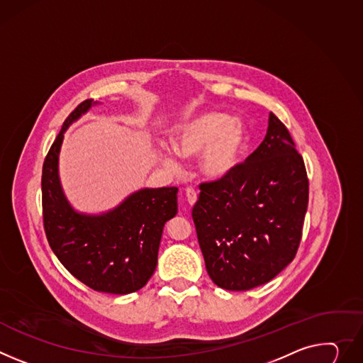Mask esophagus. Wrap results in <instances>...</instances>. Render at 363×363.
<instances>
[{"label": "esophagus", "mask_w": 363, "mask_h": 363, "mask_svg": "<svg viewBox=\"0 0 363 363\" xmlns=\"http://www.w3.org/2000/svg\"><path fill=\"white\" fill-rule=\"evenodd\" d=\"M185 196H186V203L189 206H194L196 203V199H199V195H196V191L194 188H186L185 189Z\"/></svg>", "instance_id": "1"}]
</instances>
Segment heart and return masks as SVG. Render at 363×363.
Instances as JSON below:
<instances>
[{
	"label": "heart",
	"instance_id": "obj_1",
	"mask_svg": "<svg viewBox=\"0 0 363 363\" xmlns=\"http://www.w3.org/2000/svg\"><path fill=\"white\" fill-rule=\"evenodd\" d=\"M250 133L247 124L221 111H203L178 123L172 131V149L181 159L200 156L201 175L208 181L232 177L245 160ZM159 160L169 169H178L177 157L163 150Z\"/></svg>",
	"mask_w": 363,
	"mask_h": 363
}]
</instances>
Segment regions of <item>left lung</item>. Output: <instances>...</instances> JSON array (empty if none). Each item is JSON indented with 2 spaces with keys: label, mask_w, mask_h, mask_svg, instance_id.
Returning <instances> with one entry per match:
<instances>
[{
  "label": "left lung",
  "mask_w": 363,
  "mask_h": 363,
  "mask_svg": "<svg viewBox=\"0 0 363 363\" xmlns=\"http://www.w3.org/2000/svg\"><path fill=\"white\" fill-rule=\"evenodd\" d=\"M200 189L192 220L217 286L247 291L289 265L301 242L308 179L301 155L275 114L269 113L265 139L239 169Z\"/></svg>",
  "instance_id": "left-lung-1"
}]
</instances>
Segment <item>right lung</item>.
<instances>
[{
  "mask_svg": "<svg viewBox=\"0 0 363 363\" xmlns=\"http://www.w3.org/2000/svg\"><path fill=\"white\" fill-rule=\"evenodd\" d=\"M98 104L85 100L69 114L45 159V232L53 253L77 279L95 291L124 295L143 288L153 275L163 227L178 213V188H142L100 214L72 207L59 177L63 135Z\"/></svg>",
  "mask_w": 363,
  "mask_h": 363,
  "instance_id": "add662e5",
  "label": "right lung"
}]
</instances>
